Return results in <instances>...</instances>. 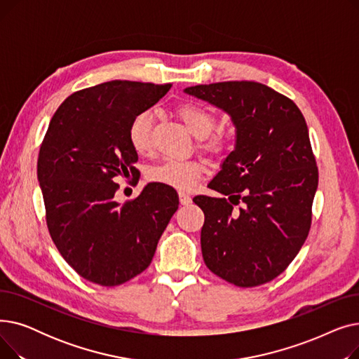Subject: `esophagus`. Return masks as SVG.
Masks as SVG:
<instances>
[{"instance_id": "34e87169", "label": "esophagus", "mask_w": 359, "mask_h": 359, "mask_svg": "<svg viewBox=\"0 0 359 359\" xmlns=\"http://www.w3.org/2000/svg\"><path fill=\"white\" fill-rule=\"evenodd\" d=\"M179 199H180L182 205H189L192 202V198L187 195V194H184V192H179Z\"/></svg>"}]
</instances>
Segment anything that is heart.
<instances>
[{
  "label": "heart",
  "mask_w": 359,
  "mask_h": 359,
  "mask_svg": "<svg viewBox=\"0 0 359 359\" xmlns=\"http://www.w3.org/2000/svg\"><path fill=\"white\" fill-rule=\"evenodd\" d=\"M179 119L187 130L196 138H201V148L214 156H222L230 148V137L224 130H217L211 134L217 125L214 113L196 103H184L176 110ZM151 113L148 110L140 111L132 118L128 126V141L130 147L140 156L148 154L153 142H151ZM203 165L198 161H179L167 160L153 168H149L148 179L160 184H165L180 191H191L198 184Z\"/></svg>",
  "instance_id": "1"
}]
</instances>
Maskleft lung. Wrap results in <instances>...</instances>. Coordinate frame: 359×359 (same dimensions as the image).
I'll list each match as a JSON object with an SVG mask.
<instances>
[{
    "label": "left lung",
    "instance_id": "1",
    "mask_svg": "<svg viewBox=\"0 0 359 359\" xmlns=\"http://www.w3.org/2000/svg\"><path fill=\"white\" fill-rule=\"evenodd\" d=\"M184 91L227 111L237 134L234 151L208 184L230 198H194L205 214V265L237 287L266 284L288 268L311 227L318 170L306 119L291 99L256 81Z\"/></svg>",
    "mask_w": 359,
    "mask_h": 359
}]
</instances>
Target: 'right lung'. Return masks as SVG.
I'll return each instance as SVG.
<instances>
[{"label":"right lung","mask_w":359,"mask_h":359,"mask_svg":"<svg viewBox=\"0 0 359 359\" xmlns=\"http://www.w3.org/2000/svg\"><path fill=\"white\" fill-rule=\"evenodd\" d=\"M170 87L113 80L75 91L42 141L37 179L49 234L68 265L94 284L116 287L144 272L179 208L176 191L160 183L121 205L113 180L140 177L128 126Z\"/></svg>","instance_id":"add662e5"}]
</instances>
